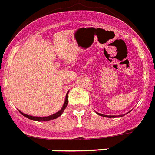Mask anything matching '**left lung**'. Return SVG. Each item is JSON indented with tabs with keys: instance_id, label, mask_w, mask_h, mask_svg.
Wrapping results in <instances>:
<instances>
[{
	"instance_id": "left-lung-1",
	"label": "left lung",
	"mask_w": 155,
	"mask_h": 155,
	"mask_svg": "<svg viewBox=\"0 0 155 155\" xmlns=\"http://www.w3.org/2000/svg\"><path fill=\"white\" fill-rule=\"evenodd\" d=\"M98 115H100V116H104V117H108V118H112V117H121V116H123L124 115H120V116H106V115H103V114H100V113H97Z\"/></svg>"
}]
</instances>
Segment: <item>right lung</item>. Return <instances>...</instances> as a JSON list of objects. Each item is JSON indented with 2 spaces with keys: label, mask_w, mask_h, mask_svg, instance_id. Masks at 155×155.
I'll return each instance as SVG.
<instances>
[{
  "label": "right lung",
  "mask_w": 155,
  "mask_h": 155,
  "mask_svg": "<svg viewBox=\"0 0 155 155\" xmlns=\"http://www.w3.org/2000/svg\"><path fill=\"white\" fill-rule=\"evenodd\" d=\"M67 104H68V93H67V94H66V100H65V103H64L63 106H62V109L60 110V111H58V112H56V113H54V114L51 115V116H46V117H36V116H28V115L24 114V113H23V112H20L24 116H25V117H27V118L30 119V120H35V121H49V120H54V119L58 118V116H61V115L62 114V112H64L65 108H66V106H67Z\"/></svg>",
  "instance_id": "1"
}]
</instances>
